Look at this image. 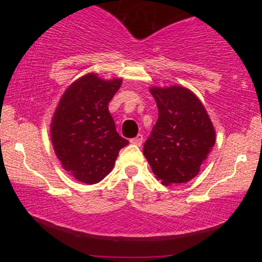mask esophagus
I'll return each instance as SVG.
<instances>
[{
    "label": "esophagus",
    "mask_w": 262,
    "mask_h": 262,
    "mask_svg": "<svg viewBox=\"0 0 262 262\" xmlns=\"http://www.w3.org/2000/svg\"><path fill=\"white\" fill-rule=\"evenodd\" d=\"M130 143L134 144V145H138L140 146L141 143H143V135L141 134H138L137 137L133 138V139H130Z\"/></svg>",
    "instance_id": "obj_1"
}]
</instances>
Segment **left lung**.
Returning <instances> with one entry per match:
<instances>
[{
    "label": "left lung",
    "instance_id": "1",
    "mask_svg": "<svg viewBox=\"0 0 262 262\" xmlns=\"http://www.w3.org/2000/svg\"><path fill=\"white\" fill-rule=\"evenodd\" d=\"M159 118L144 155L162 185L188 182L215 144V130L200 98L183 86L150 87Z\"/></svg>",
    "mask_w": 262,
    "mask_h": 262
}]
</instances>
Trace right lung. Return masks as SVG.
Segmentation results:
<instances>
[{"label":"right lung","instance_id":"1","mask_svg":"<svg viewBox=\"0 0 262 262\" xmlns=\"http://www.w3.org/2000/svg\"><path fill=\"white\" fill-rule=\"evenodd\" d=\"M122 79L103 80L96 73L74 81L62 93L50 124L54 151L77 181L92 185L113 170L119 150L129 141L117 133L108 103Z\"/></svg>","mask_w":262,"mask_h":262}]
</instances>
